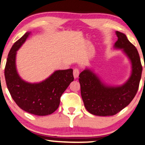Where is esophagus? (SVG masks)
<instances>
[{"label":"esophagus","instance_id":"1","mask_svg":"<svg viewBox=\"0 0 145 145\" xmlns=\"http://www.w3.org/2000/svg\"><path fill=\"white\" fill-rule=\"evenodd\" d=\"M79 70L78 68H75L73 69V77L75 79L79 77Z\"/></svg>","mask_w":145,"mask_h":145}]
</instances>
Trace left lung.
Wrapping results in <instances>:
<instances>
[{
	"mask_svg": "<svg viewBox=\"0 0 145 145\" xmlns=\"http://www.w3.org/2000/svg\"><path fill=\"white\" fill-rule=\"evenodd\" d=\"M118 40L114 48L121 49L131 64L130 76L124 84L112 86L104 83L90 69L79 74L81 94L86 109L94 115L113 116L120 112L135 96L139 88L142 66L139 53L124 34L116 31ZM145 68V66H144Z\"/></svg>",
	"mask_w": 145,
	"mask_h": 145,
	"instance_id": "1",
	"label": "left lung"
}]
</instances>
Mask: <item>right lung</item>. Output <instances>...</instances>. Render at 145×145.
<instances>
[{"instance_id":"obj_1","label":"right lung","mask_w":145,"mask_h":145,"mask_svg":"<svg viewBox=\"0 0 145 145\" xmlns=\"http://www.w3.org/2000/svg\"><path fill=\"white\" fill-rule=\"evenodd\" d=\"M27 32L11 48L4 75L11 96L18 106L38 116L51 114L58 109L63 92L74 79L72 69L56 70L44 81L31 83L19 76L16 68L17 51L31 35Z\"/></svg>"}]
</instances>
